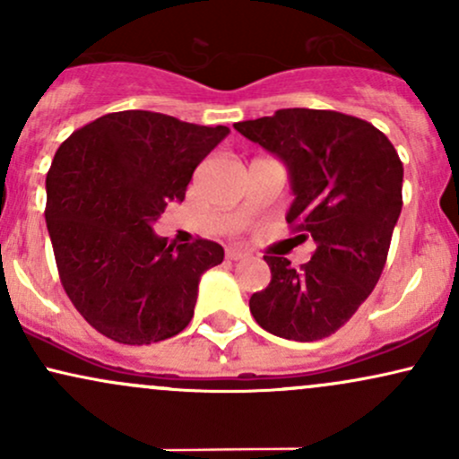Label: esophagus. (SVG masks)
Masks as SVG:
<instances>
[{"mask_svg": "<svg viewBox=\"0 0 459 459\" xmlns=\"http://www.w3.org/2000/svg\"><path fill=\"white\" fill-rule=\"evenodd\" d=\"M226 259H229V261L247 259V252L241 250V247H226Z\"/></svg>", "mask_w": 459, "mask_h": 459, "instance_id": "esophagus-1", "label": "esophagus"}]
</instances>
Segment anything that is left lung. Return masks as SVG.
<instances>
[{"instance_id": "1", "label": "left lung", "mask_w": 459, "mask_h": 459, "mask_svg": "<svg viewBox=\"0 0 459 459\" xmlns=\"http://www.w3.org/2000/svg\"><path fill=\"white\" fill-rule=\"evenodd\" d=\"M235 129L287 163L296 194L287 222L296 239L317 246L298 270L263 256L272 282L252 293V317L282 339H325L380 281L403 204V163L380 129L334 109H278Z\"/></svg>"}]
</instances>
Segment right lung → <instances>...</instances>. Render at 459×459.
<instances>
[{
    "instance_id": "1",
    "label": "right lung",
    "mask_w": 459,
    "mask_h": 459,
    "mask_svg": "<svg viewBox=\"0 0 459 459\" xmlns=\"http://www.w3.org/2000/svg\"><path fill=\"white\" fill-rule=\"evenodd\" d=\"M229 135L127 109L73 131L47 172L45 220L68 299L103 336L151 345L194 317L200 276L224 261L215 241L168 244L151 224L186 198L194 170Z\"/></svg>"
}]
</instances>
